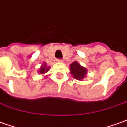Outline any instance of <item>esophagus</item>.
Instances as JSON below:
<instances>
[{"mask_svg":"<svg viewBox=\"0 0 127 127\" xmlns=\"http://www.w3.org/2000/svg\"><path fill=\"white\" fill-rule=\"evenodd\" d=\"M57 61L58 63H63V60H61V59H58Z\"/></svg>","mask_w":127,"mask_h":127,"instance_id":"34e87169","label":"esophagus"}]
</instances>
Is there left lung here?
Here are the masks:
<instances>
[{"label": "left lung", "instance_id": "left-lung-1", "mask_svg": "<svg viewBox=\"0 0 127 127\" xmlns=\"http://www.w3.org/2000/svg\"><path fill=\"white\" fill-rule=\"evenodd\" d=\"M70 73L72 75L73 78L78 80H82L87 74V69L84 66L75 61L70 64Z\"/></svg>", "mask_w": 127, "mask_h": 127}]
</instances>
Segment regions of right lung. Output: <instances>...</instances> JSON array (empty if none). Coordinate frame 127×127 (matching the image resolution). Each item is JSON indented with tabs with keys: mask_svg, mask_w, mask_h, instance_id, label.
Listing matches in <instances>:
<instances>
[{
	"mask_svg": "<svg viewBox=\"0 0 127 127\" xmlns=\"http://www.w3.org/2000/svg\"><path fill=\"white\" fill-rule=\"evenodd\" d=\"M50 69V66H47V64L44 63L42 64V65L40 66V68L39 69L38 71V73H39L40 74H41V75H43V74H45L47 72H48L49 70Z\"/></svg>",
	"mask_w": 127,
	"mask_h": 127,
	"instance_id": "obj_1",
	"label": "right lung"
}]
</instances>
